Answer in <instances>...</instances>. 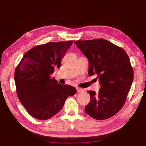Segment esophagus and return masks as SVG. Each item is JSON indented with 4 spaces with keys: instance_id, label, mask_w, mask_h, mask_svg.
<instances>
[{
    "instance_id": "34e87169",
    "label": "esophagus",
    "mask_w": 146,
    "mask_h": 146,
    "mask_svg": "<svg viewBox=\"0 0 146 146\" xmlns=\"http://www.w3.org/2000/svg\"><path fill=\"white\" fill-rule=\"evenodd\" d=\"M76 90H77V92H78V93H82V92H84V90H83V89L80 88H77Z\"/></svg>"
}]
</instances>
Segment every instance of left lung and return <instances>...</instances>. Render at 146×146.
I'll return each instance as SVG.
<instances>
[{"label": "left lung", "instance_id": "8db88e82", "mask_svg": "<svg viewBox=\"0 0 146 146\" xmlns=\"http://www.w3.org/2000/svg\"><path fill=\"white\" fill-rule=\"evenodd\" d=\"M75 44L88 59V75H97L101 85L98 94L88 91L90 101L85 108L86 113L97 120L109 119L124 105L134 79L128 55L104 39L76 41Z\"/></svg>", "mask_w": 146, "mask_h": 146}]
</instances>
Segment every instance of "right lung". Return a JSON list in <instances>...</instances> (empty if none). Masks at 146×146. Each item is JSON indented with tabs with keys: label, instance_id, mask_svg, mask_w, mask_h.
Segmentation results:
<instances>
[{
	"label": "right lung",
	"instance_id": "right-lung-1",
	"mask_svg": "<svg viewBox=\"0 0 146 146\" xmlns=\"http://www.w3.org/2000/svg\"><path fill=\"white\" fill-rule=\"evenodd\" d=\"M73 41L51 42L35 46L26 52L15 71L19 100L32 117L48 120L63 108L69 96L76 94L72 86L61 85L51 75L61 67Z\"/></svg>",
	"mask_w": 146,
	"mask_h": 146
}]
</instances>
